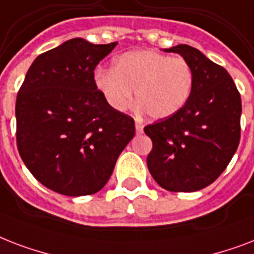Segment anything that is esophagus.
Returning <instances> with one entry per match:
<instances>
[{
    "instance_id": "obj_1",
    "label": "esophagus",
    "mask_w": 254,
    "mask_h": 254,
    "mask_svg": "<svg viewBox=\"0 0 254 254\" xmlns=\"http://www.w3.org/2000/svg\"><path fill=\"white\" fill-rule=\"evenodd\" d=\"M143 127H144V126L141 125V123H139V122H136V123H135V129H136V133L143 132Z\"/></svg>"
}]
</instances>
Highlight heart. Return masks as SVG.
<instances>
[{"label": "heart", "mask_w": 254, "mask_h": 254, "mask_svg": "<svg viewBox=\"0 0 254 254\" xmlns=\"http://www.w3.org/2000/svg\"><path fill=\"white\" fill-rule=\"evenodd\" d=\"M94 83L115 111H125L135 99L137 109L152 119L176 115L188 103L194 86L193 68L184 58L155 50H133L113 60V68H98Z\"/></svg>", "instance_id": "b5f03b06"}]
</instances>
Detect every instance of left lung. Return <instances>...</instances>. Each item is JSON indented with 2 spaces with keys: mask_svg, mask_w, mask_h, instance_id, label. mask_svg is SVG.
<instances>
[{
  "mask_svg": "<svg viewBox=\"0 0 254 254\" xmlns=\"http://www.w3.org/2000/svg\"><path fill=\"white\" fill-rule=\"evenodd\" d=\"M192 66L194 86L176 115L145 126L152 140L147 167L159 186L171 192H194L215 182L240 141L241 96L224 67L188 45L164 49Z\"/></svg>",
  "mask_w": 254,
  "mask_h": 254,
  "instance_id": "left-lung-1",
  "label": "left lung"
}]
</instances>
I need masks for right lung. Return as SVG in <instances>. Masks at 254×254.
I'll use <instances>...</instances> for the list:
<instances>
[{"mask_svg": "<svg viewBox=\"0 0 254 254\" xmlns=\"http://www.w3.org/2000/svg\"><path fill=\"white\" fill-rule=\"evenodd\" d=\"M115 46L68 39L37 57L19 88L18 152L33 176L57 193L102 190L135 135L132 118L111 109L94 83L96 64Z\"/></svg>", "mask_w": 254, "mask_h": 254, "instance_id": "obj_1", "label": "right lung"}]
</instances>
